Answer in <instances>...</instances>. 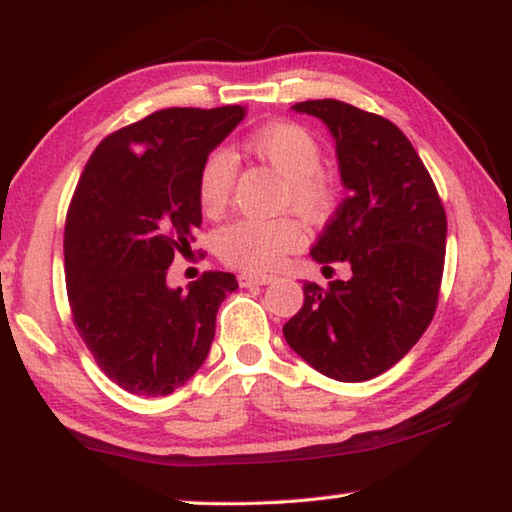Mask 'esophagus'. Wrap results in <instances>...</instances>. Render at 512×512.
<instances>
[{
    "instance_id": "1",
    "label": "esophagus",
    "mask_w": 512,
    "mask_h": 512,
    "mask_svg": "<svg viewBox=\"0 0 512 512\" xmlns=\"http://www.w3.org/2000/svg\"><path fill=\"white\" fill-rule=\"evenodd\" d=\"M237 280L241 287H264V284H271L275 277L273 275H257V273H241Z\"/></svg>"
}]
</instances>
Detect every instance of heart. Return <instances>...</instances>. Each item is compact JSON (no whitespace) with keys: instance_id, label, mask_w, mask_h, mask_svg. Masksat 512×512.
I'll return each mask as SVG.
<instances>
[{"instance_id":"heart-1","label":"heart","mask_w":512,"mask_h":512,"mask_svg":"<svg viewBox=\"0 0 512 512\" xmlns=\"http://www.w3.org/2000/svg\"><path fill=\"white\" fill-rule=\"evenodd\" d=\"M244 149L284 178L282 207H291L305 221H323L339 201L334 173L320 167L316 135L296 121H271L244 140ZM237 164L228 151H212L198 171V203L207 216L221 214L230 203ZM305 235L293 219H239L225 225L216 248L225 264L250 273L275 271L296 253Z\"/></svg>"}]
</instances>
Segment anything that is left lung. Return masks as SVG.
<instances>
[{
    "label": "left lung",
    "mask_w": 512,
    "mask_h": 512,
    "mask_svg": "<svg viewBox=\"0 0 512 512\" xmlns=\"http://www.w3.org/2000/svg\"><path fill=\"white\" fill-rule=\"evenodd\" d=\"M291 108L329 128L348 189L311 259L350 264L352 277L327 289L305 282V305L282 332L325 377L366 381L393 368L431 323L445 266V207L393 121L336 99Z\"/></svg>",
    "instance_id": "1"
}]
</instances>
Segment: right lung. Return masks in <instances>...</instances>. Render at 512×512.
Wrapping results in <instances>:
<instances>
[{"instance_id": "right-lung-1", "label": "right lung", "mask_w": 512, "mask_h": 512, "mask_svg": "<svg viewBox=\"0 0 512 512\" xmlns=\"http://www.w3.org/2000/svg\"><path fill=\"white\" fill-rule=\"evenodd\" d=\"M244 117V106L158 110L108 135L81 173L65 221L67 298L94 361L128 393L160 397L192 379L239 289L221 271L171 289L167 271L201 228V164Z\"/></svg>"}]
</instances>
